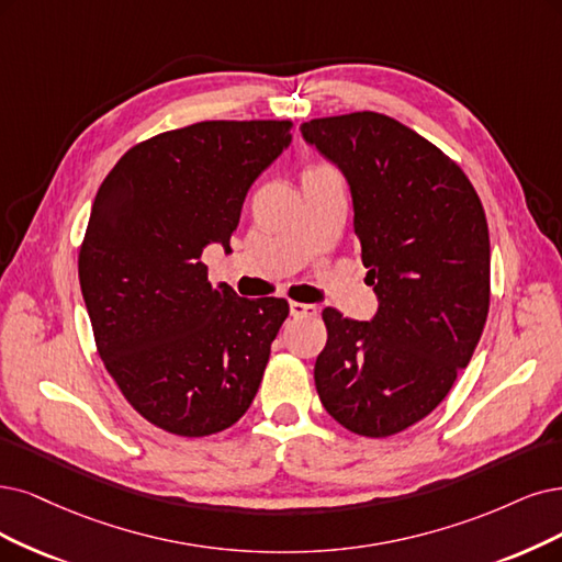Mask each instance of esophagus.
<instances>
[{
	"mask_svg": "<svg viewBox=\"0 0 562 562\" xmlns=\"http://www.w3.org/2000/svg\"><path fill=\"white\" fill-rule=\"evenodd\" d=\"M289 313L292 317L301 319V317H317V305H307V303H289Z\"/></svg>",
	"mask_w": 562,
	"mask_h": 562,
	"instance_id": "1",
	"label": "esophagus"
}]
</instances>
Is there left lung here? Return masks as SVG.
<instances>
[{"label": "left lung", "instance_id": "left-lung-1", "mask_svg": "<svg viewBox=\"0 0 562 562\" xmlns=\"http://www.w3.org/2000/svg\"><path fill=\"white\" fill-rule=\"evenodd\" d=\"M301 134L349 184L366 282L380 303L370 322L324 310L317 393L347 430L386 438L445 401L482 338L486 215L461 166L389 115L317 117Z\"/></svg>", "mask_w": 562, "mask_h": 562}]
</instances>
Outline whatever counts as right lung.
I'll return each mask as SVG.
<instances>
[{"mask_svg":"<svg viewBox=\"0 0 562 562\" xmlns=\"http://www.w3.org/2000/svg\"><path fill=\"white\" fill-rule=\"evenodd\" d=\"M289 120H207L124 153L101 182L78 255L99 357L161 430L203 438L252 405L284 299L207 282L203 249L232 252L252 182L292 143Z\"/></svg>","mask_w":562,"mask_h":562,"instance_id":"right-lung-1","label":"right lung"}]
</instances>
